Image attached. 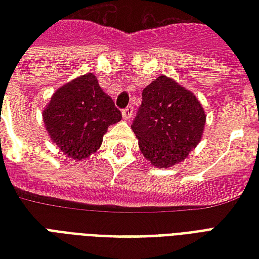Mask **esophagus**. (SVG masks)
<instances>
[{
  "label": "esophagus",
  "mask_w": 259,
  "mask_h": 259,
  "mask_svg": "<svg viewBox=\"0 0 259 259\" xmlns=\"http://www.w3.org/2000/svg\"><path fill=\"white\" fill-rule=\"evenodd\" d=\"M122 115H123L124 120H129V119L133 116V108L132 107L124 108L123 111H122Z\"/></svg>",
  "instance_id": "obj_1"
}]
</instances>
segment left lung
I'll use <instances>...</instances> for the list:
<instances>
[{
	"instance_id": "1",
	"label": "left lung",
	"mask_w": 259,
	"mask_h": 259,
	"mask_svg": "<svg viewBox=\"0 0 259 259\" xmlns=\"http://www.w3.org/2000/svg\"><path fill=\"white\" fill-rule=\"evenodd\" d=\"M205 122L206 113L194 93L162 74L143 90L132 130L147 161L166 169L183 162L198 146Z\"/></svg>"
}]
</instances>
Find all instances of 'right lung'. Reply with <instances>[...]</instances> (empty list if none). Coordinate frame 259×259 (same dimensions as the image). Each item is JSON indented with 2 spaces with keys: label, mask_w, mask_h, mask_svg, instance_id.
Wrapping results in <instances>:
<instances>
[{
  "label": "right lung",
  "mask_w": 259,
  "mask_h": 259,
  "mask_svg": "<svg viewBox=\"0 0 259 259\" xmlns=\"http://www.w3.org/2000/svg\"><path fill=\"white\" fill-rule=\"evenodd\" d=\"M120 119V111L93 73L59 87L42 109L50 140L73 161H83L100 150L108 127Z\"/></svg>",
  "instance_id": "add662e5"
}]
</instances>
